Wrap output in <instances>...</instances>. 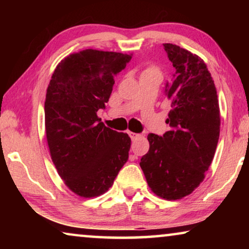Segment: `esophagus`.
I'll return each instance as SVG.
<instances>
[{"mask_svg":"<svg viewBox=\"0 0 249 249\" xmlns=\"http://www.w3.org/2000/svg\"><path fill=\"white\" fill-rule=\"evenodd\" d=\"M128 135L129 136H130V138H131V141H135V139L136 138H137L138 137V134H135V132H131V131H128Z\"/></svg>","mask_w":249,"mask_h":249,"instance_id":"obj_1","label":"esophagus"}]
</instances>
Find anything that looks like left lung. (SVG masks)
<instances>
[{"label":"left lung","instance_id":"8db88e82","mask_svg":"<svg viewBox=\"0 0 249 249\" xmlns=\"http://www.w3.org/2000/svg\"><path fill=\"white\" fill-rule=\"evenodd\" d=\"M176 72L164 94L171 102L163 136L149 134L141 168L152 192L176 200L192 194L205 178L220 136L216 88L204 61L178 45L163 44Z\"/></svg>","mask_w":249,"mask_h":249}]
</instances>
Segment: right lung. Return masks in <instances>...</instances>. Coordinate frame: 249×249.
Instances as JSON below:
<instances>
[{
  "label": "right lung",
  "instance_id": "1",
  "mask_svg": "<svg viewBox=\"0 0 249 249\" xmlns=\"http://www.w3.org/2000/svg\"><path fill=\"white\" fill-rule=\"evenodd\" d=\"M131 55L97 50L70 54L57 64L46 91L45 129L59 176L81 197L100 196L128 161L130 137L105 127V108L114 76Z\"/></svg>",
  "mask_w": 249,
  "mask_h": 249
}]
</instances>
